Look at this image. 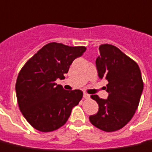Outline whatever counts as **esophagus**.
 <instances>
[{
  "instance_id": "obj_1",
  "label": "esophagus",
  "mask_w": 152,
  "mask_h": 152,
  "mask_svg": "<svg viewBox=\"0 0 152 152\" xmlns=\"http://www.w3.org/2000/svg\"><path fill=\"white\" fill-rule=\"evenodd\" d=\"M83 97H84V98H85V99H87L90 98V94H86V93H84Z\"/></svg>"
}]
</instances>
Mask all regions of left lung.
Wrapping results in <instances>:
<instances>
[{"label":"left lung","mask_w":152,"mask_h":152,"mask_svg":"<svg viewBox=\"0 0 152 152\" xmlns=\"http://www.w3.org/2000/svg\"><path fill=\"white\" fill-rule=\"evenodd\" d=\"M100 55L95 64L100 79H106L108 98L97 94L91 97L99 104L96 114L89 117L91 123L104 132L124 128L133 117L143 91L141 71L137 62L111 44L99 47Z\"/></svg>","instance_id":"1"}]
</instances>
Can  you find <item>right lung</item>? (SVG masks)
I'll return each mask as SVG.
<instances>
[{"mask_svg": "<svg viewBox=\"0 0 152 152\" xmlns=\"http://www.w3.org/2000/svg\"><path fill=\"white\" fill-rule=\"evenodd\" d=\"M86 48L50 43L43 46L22 67L15 84L21 113L33 128L43 132H53L68 120L83 92L66 91L55 81L65 79L64 74L76 58Z\"/></svg>", "mask_w": 152, "mask_h": 152, "instance_id": "add662e5", "label": "right lung"}]
</instances>
